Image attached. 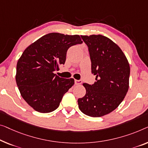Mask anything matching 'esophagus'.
I'll return each mask as SVG.
<instances>
[{
	"label": "esophagus",
	"instance_id": "obj_1",
	"mask_svg": "<svg viewBox=\"0 0 148 148\" xmlns=\"http://www.w3.org/2000/svg\"><path fill=\"white\" fill-rule=\"evenodd\" d=\"M74 82H75V84L80 85V84H81L82 82V81L81 80H75Z\"/></svg>",
	"mask_w": 148,
	"mask_h": 148
}]
</instances>
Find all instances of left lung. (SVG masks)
<instances>
[{"instance_id":"left-lung-1","label":"left lung","mask_w":148,"mask_h":148,"mask_svg":"<svg viewBox=\"0 0 148 148\" xmlns=\"http://www.w3.org/2000/svg\"><path fill=\"white\" fill-rule=\"evenodd\" d=\"M88 48L94 84H84L86 93L78 100L81 112L91 117H101L118 108L129 88L130 68L119 46L102 35L81 36Z\"/></svg>"}]
</instances>
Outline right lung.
<instances>
[{
  "label": "right lung",
  "mask_w": 148,
  "mask_h": 148,
  "mask_svg": "<svg viewBox=\"0 0 148 148\" xmlns=\"http://www.w3.org/2000/svg\"><path fill=\"white\" fill-rule=\"evenodd\" d=\"M82 42L78 35L52 32L23 52L17 62L16 82L22 97L34 110L49 113L58 108L74 80L60 78L54 72L64 64L68 48Z\"/></svg>",
  "instance_id": "1"
}]
</instances>
